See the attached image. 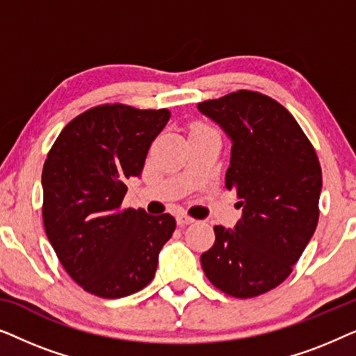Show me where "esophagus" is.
Instances as JSON below:
<instances>
[{
	"mask_svg": "<svg viewBox=\"0 0 356 356\" xmlns=\"http://www.w3.org/2000/svg\"><path fill=\"white\" fill-rule=\"evenodd\" d=\"M193 222H194V218H191L189 216H184V213H179V216H177V223L179 227H186Z\"/></svg>",
	"mask_w": 356,
	"mask_h": 356,
	"instance_id": "obj_1",
	"label": "esophagus"
}]
</instances>
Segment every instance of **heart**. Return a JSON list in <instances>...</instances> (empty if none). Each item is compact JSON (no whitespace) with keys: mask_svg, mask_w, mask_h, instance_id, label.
Here are the masks:
<instances>
[{"mask_svg":"<svg viewBox=\"0 0 356 356\" xmlns=\"http://www.w3.org/2000/svg\"><path fill=\"white\" fill-rule=\"evenodd\" d=\"M196 128H202V126H196Z\"/></svg>","mask_w":356,"mask_h":356,"instance_id":"heart-1","label":"heart"}]
</instances>
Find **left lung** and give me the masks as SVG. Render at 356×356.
Here are the masks:
<instances>
[{
	"label": "left lung",
	"instance_id": "1",
	"mask_svg": "<svg viewBox=\"0 0 356 356\" xmlns=\"http://www.w3.org/2000/svg\"><path fill=\"white\" fill-rule=\"evenodd\" d=\"M232 139L227 189L240 197L235 230L213 227L204 274L235 298L275 289L291 274L319 220L323 172L316 150L285 106L236 90L197 105Z\"/></svg>",
	"mask_w": 356,
	"mask_h": 356
}]
</instances>
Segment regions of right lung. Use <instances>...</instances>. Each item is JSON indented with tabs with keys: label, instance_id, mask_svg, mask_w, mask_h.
<instances>
[{
	"label": "right lung",
	"instance_id": "right-lung-1",
	"mask_svg": "<svg viewBox=\"0 0 356 356\" xmlns=\"http://www.w3.org/2000/svg\"><path fill=\"white\" fill-rule=\"evenodd\" d=\"M170 111L105 104L70 121L42 172L43 225L71 279L100 298H123L152 282L177 222L121 209L126 181L143 173Z\"/></svg>",
	"mask_w": 356,
	"mask_h": 356
}]
</instances>
